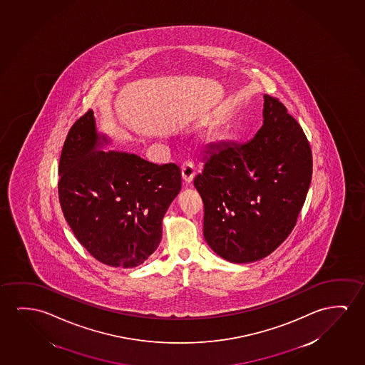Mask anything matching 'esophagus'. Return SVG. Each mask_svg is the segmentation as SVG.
Here are the masks:
<instances>
[{
    "instance_id": "esophagus-1",
    "label": "esophagus",
    "mask_w": 365,
    "mask_h": 365,
    "mask_svg": "<svg viewBox=\"0 0 365 365\" xmlns=\"http://www.w3.org/2000/svg\"><path fill=\"white\" fill-rule=\"evenodd\" d=\"M180 170H182V178H183L185 183H190L196 175V168H195L193 163H190V162H185L182 164Z\"/></svg>"
}]
</instances>
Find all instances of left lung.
Masks as SVG:
<instances>
[{
  "label": "left lung",
  "instance_id": "8db88e82",
  "mask_svg": "<svg viewBox=\"0 0 365 365\" xmlns=\"http://www.w3.org/2000/svg\"><path fill=\"white\" fill-rule=\"evenodd\" d=\"M262 115L250 142L211 144L195 178L207 243L233 264L264 259L285 241L312 183V149L299 123L266 94Z\"/></svg>",
  "mask_w": 365,
  "mask_h": 365
}]
</instances>
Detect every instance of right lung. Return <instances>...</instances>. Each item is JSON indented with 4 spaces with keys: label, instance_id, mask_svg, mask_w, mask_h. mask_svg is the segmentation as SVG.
I'll list each match as a JSON object with an SVG mask.
<instances>
[{
    "label": "right lung",
    "instance_id": "obj_1",
    "mask_svg": "<svg viewBox=\"0 0 365 365\" xmlns=\"http://www.w3.org/2000/svg\"><path fill=\"white\" fill-rule=\"evenodd\" d=\"M93 110L70 128L58 163V200L66 222L93 257L135 267L158 247L162 221L182 187L175 163L101 148Z\"/></svg>",
    "mask_w": 365,
    "mask_h": 365
}]
</instances>
